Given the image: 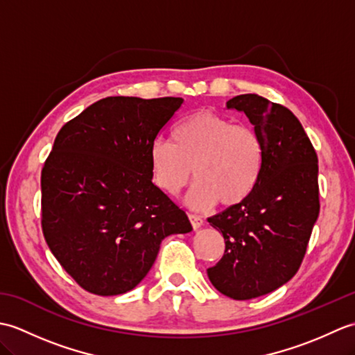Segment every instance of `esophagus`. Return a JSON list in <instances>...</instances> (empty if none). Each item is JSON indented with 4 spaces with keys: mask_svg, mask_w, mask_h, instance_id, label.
<instances>
[{
    "mask_svg": "<svg viewBox=\"0 0 355 355\" xmlns=\"http://www.w3.org/2000/svg\"><path fill=\"white\" fill-rule=\"evenodd\" d=\"M189 220H191V224H192V227L195 229V230H198L200 227H201V225H202V223H205V221H202V218L201 216H198V215H189Z\"/></svg>",
    "mask_w": 355,
    "mask_h": 355,
    "instance_id": "esophagus-1",
    "label": "esophagus"
}]
</instances>
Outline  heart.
<instances>
[{"instance_id": "b5f03b06", "label": "heart", "mask_w": 355, "mask_h": 355, "mask_svg": "<svg viewBox=\"0 0 355 355\" xmlns=\"http://www.w3.org/2000/svg\"><path fill=\"white\" fill-rule=\"evenodd\" d=\"M172 143L155 140L149 148L154 183L177 195L193 175L198 180L186 205L207 210L218 201L235 207L250 197L262 173L263 148L253 128L235 125L232 119L202 110L173 126Z\"/></svg>"}]
</instances>
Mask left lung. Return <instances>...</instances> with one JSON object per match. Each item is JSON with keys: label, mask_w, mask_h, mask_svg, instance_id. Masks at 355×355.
Masks as SVG:
<instances>
[{"label": "left lung", "mask_w": 355, "mask_h": 355, "mask_svg": "<svg viewBox=\"0 0 355 355\" xmlns=\"http://www.w3.org/2000/svg\"><path fill=\"white\" fill-rule=\"evenodd\" d=\"M263 148L262 173L250 197L207 218L225 250L207 276L224 296L247 300L277 290L296 275L319 216L318 155L293 112L258 94L235 96Z\"/></svg>", "instance_id": "obj_1"}]
</instances>
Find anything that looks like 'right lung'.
I'll return each instance as SVG.
<instances>
[{
    "mask_svg": "<svg viewBox=\"0 0 355 355\" xmlns=\"http://www.w3.org/2000/svg\"><path fill=\"white\" fill-rule=\"evenodd\" d=\"M183 99L105 97L58 132L41 173L42 232L82 288H135L169 235L192 225L153 183L149 148Z\"/></svg>",
    "mask_w": 355,
    "mask_h": 355,
    "instance_id": "1",
    "label": "right lung"
}]
</instances>
